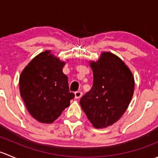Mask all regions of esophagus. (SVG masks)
Segmentation results:
<instances>
[{"mask_svg": "<svg viewBox=\"0 0 158 158\" xmlns=\"http://www.w3.org/2000/svg\"><path fill=\"white\" fill-rule=\"evenodd\" d=\"M82 92H81V91H76V92H75V97H76V98H79L82 96Z\"/></svg>", "mask_w": 158, "mask_h": 158, "instance_id": "34e87169", "label": "esophagus"}]
</instances>
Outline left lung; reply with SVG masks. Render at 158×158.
<instances>
[{"instance_id":"left-lung-1","label":"left lung","mask_w":158,"mask_h":158,"mask_svg":"<svg viewBox=\"0 0 158 158\" xmlns=\"http://www.w3.org/2000/svg\"><path fill=\"white\" fill-rule=\"evenodd\" d=\"M90 66L93 85L81 98L80 106L95 128H106L126 111L133 96L135 80L125 63L111 52H102Z\"/></svg>"}]
</instances>
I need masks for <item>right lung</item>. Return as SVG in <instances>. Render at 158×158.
<instances>
[{
	"label": "right lung",
	"mask_w": 158,
	"mask_h": 158,
	"mask_svg": "<svg viewBox=\"0 0 158 158\" xmlns=\"http://www.w3.org/2000/svg\"><path fill=\"white\" fill-rule=\"evenodd\" d=\"M64 62L45 51L25 67L20 77V95L30 114L42 123H52L74 98L69 92Z\"/></svg>",
	"instance_id": "obj_1"
}]
</instances>
